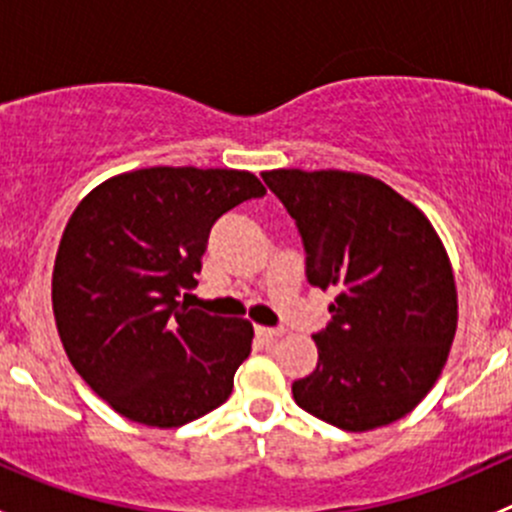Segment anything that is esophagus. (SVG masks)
I'll use <instances>...</instances> for the list:
<instances>
[{"label": "esophagus", "mask_w": 512, "mask_h": 512, "mask_svg": "<svg viewBox=\"0 0 512 512\" xmlns=\"http://www.w3.org/2000/svg\"><path fill=\"white\" fill-rule=\"evenodd\" d=\"M255 332H257V337H262V339H277L285 334V329L282 327H260V324H257Z\"/></svg>", "instance_id": "34e87169"}]
</instances>
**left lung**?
<instances>
[{"instance_id": "8db88e82", "label": "left lung", "mask_w": 512, "mask_h": 512, "mask_svg": "<svg viewBox=\"0 0 512 512\" xmlns=\"http://www.w3.org/2000/svg\"><path fill=\"white\" fill-rule=\"evenodd\" d=\"M297 223L307 280L337 287L314 334L317 369L292 384L307 414L344 431L399 421L441 376L458 324L446 247L426 215L364 173H262Z\"/></svg>"}]
</instances>
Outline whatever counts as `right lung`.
<instances>
[{
  "label": "right lung",
  "mask_w": 512,
  "mask_h": 512,
  "mask_svg": "<svg viewBox=\"0 0 512 512\" xmlns=\"http://www.w3.org/2000/svg\"><path fill=\"white\" fill-rule=\"evenodd\" d=\"M262 195L247 170L156 165L108 178L74 210L51 277L56 329L113 411L178 428L232 394L252 324L188 309L178 294L198 285L210 227Z\"/></svg>",
  "instance_id": "right-lung-1"
}]
</instances>
